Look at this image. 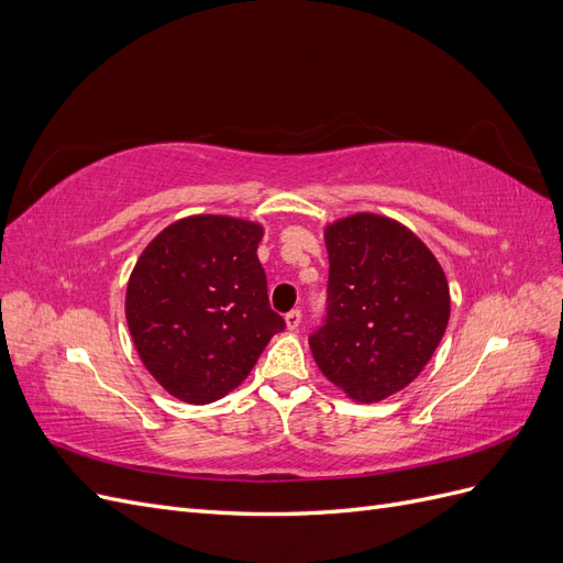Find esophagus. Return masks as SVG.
<instances>
[{
	"label": "esophagus",
	"mask_w": 563,
	"mask_h": 563,
	"mask_svg": "<svg viewBox=\"0 0 563 563\" xmlns=\"http://www.w3.org/2000/svg\"><path fill=\"white\" fill-rule=\"evenodd\" d=\"M284 319H286V327H288V329H291V331H296V329L300 327V319H302V312H300V310H291V312H288V314H286Z\"/></svg>",
	"instance_id": "esophagus-1"
}]
</instances>
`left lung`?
Segmentation results:
<instances>
[{
	"label": "left lung",
	"instance_id": "obj_1",
	"mask_svg": "<svg viewBox=\"0 0 563 563\" xmlns=\"http://www.w3.org/2000/svg\"><path fill=\"white\" fill-rule=\"evenodd\" d=\"M327 319L310 335L319 371L354 401L418 378L444 338L451 296L434 253L401 223L354 213L323 230Z\"/></svg>",
	"mask_w": 563,
	"mask_h": 563
}]
</instances>
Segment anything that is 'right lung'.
<instances>
[{
    "label": "right lung",
    "instance_id": "1",
    "mask_svg": "<svg viewBox=\"0 0 563 563\" xmlns=\"http://www.w3.org/2000/svg\"><path fill=\"white\" fill-rule=\"evenodd\" d=\"M263 225L190 216L164 228L135 263L126 323L141 362L168 395L211 404L242 385L284 319L258 261Z\"/></svg>",
    "mask_w": 563,
    "mask_h": 563
}]
</instances>
